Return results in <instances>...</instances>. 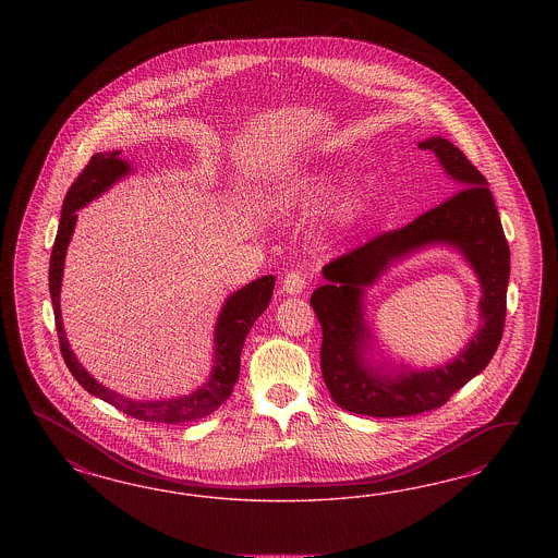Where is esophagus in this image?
<instances>
[{"label":"esophagus","instance_id":"obj_1","mask_svg":"<svg viewBox=\"0 0 558 558\" xmlns=\"http://www.w3.org/2000/svg\"><path fill=\"white\" fill-rule=\"evenodd\" d=\"M304 287H306V278H304L303 271L290 270L282 280V288L287 294H301Z\"/></svg>","mask_w":558,"mask_h":558}]
</instances>
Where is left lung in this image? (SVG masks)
Returning <instances> with one entry per match:
<instances>
[{
	"mask_svg": "<svg viewBox=\"0 0 558 558\" xmlns=\"http://www.w3.org/2000/svg\"><path fill=\"white\" fill-rule=\"evenodd\" d=\"M420 149L438 155L441 168L454 178L457 192L405 227L372 236L364 245L331 259L323 268L327 284L311 296V306L323 329L325 385L341 409L357 415L405 417L438 409L473 376L485 371L504 336L509 245L487 180L464 153L441 136L423 141ZM429 242L454 244L474 266L484 287V327L448 367L402 373L395 379L376 375L361 357L363 339L368 336L361 317V290L392 258Z\"/></svg>",
	"mask_w": 558,
	"mask_h": 558,
	"instance_id": "1",
	"label": "left lung"
}]
</instances>
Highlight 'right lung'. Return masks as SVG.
<instances>
[{"instance_id":"1","label":"right lung","mask_w":558,"mask_h":558,"mask_svg":"<svg viewBox=\"0 0 558 558\" xmlns=\"http://www.w3.org/2000/svg\"><path fill=\"white\" fill-rule=\"evenodd\" d=\"M120 151L96 153L92 155L89 163L85 166L84 171L75 178V182L65 194V203L61 210V222L59 231L54 236L52 245L51 264H49V290H51L52 311H54V325L59 333V348L63 360L68 364L69 372L73 378L84 387L87 392L94 397H100L101 401L117 407L122 413L135 417L138 422L149 423H186L196 422L201 417H206L215 413L231 395L239 378V366H241V348L245 343V338L250 329L254 327L257 317L266 311L270 303L271 290H274V276H262L254 280L252 284L236 290L227 299V303L220 311L219 322H217V354H215V371L210 374L208 383L194 390L187 397L180 399H168V401H133L126 397H120L119 392L101 387L96 383L84 366L75 360L73 352L69 350L68 338L63 331V322H61V304H59V292H61V280H63V264H65V254H68L69 239L73 235L75 220L82 206L92 203L98 198L101 192H106L122 175L131 171V166L122 161L119 157Z\"/></svg>"}]
</instances>
